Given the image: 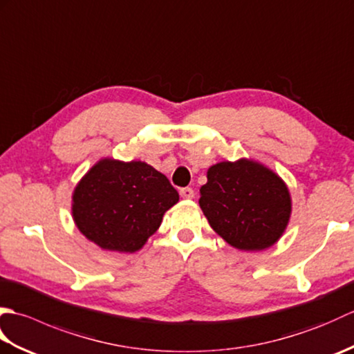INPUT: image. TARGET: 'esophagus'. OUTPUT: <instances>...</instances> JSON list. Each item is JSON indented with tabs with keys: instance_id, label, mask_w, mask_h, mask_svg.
I'll return each instance as SVG.
<instances>
[{
	"instance_id": "1",
	"label": "esophagus",
	"mask_w": 354,
	"mask_h": 354,
	"mask_svg": "<svg viewBox=\"0 0 354 354\" xmlns=\"http://www.w3.org/2000/svg\"><path fill=\"white\" fill-rule=\"evenodd\" d=\"M179 194H181V198H184V199H193L194 190L190 189V187H184V189L179 190Z\"/></svg>"
}]
</instances>
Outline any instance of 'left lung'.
<instances>
[{
	"label": "left lung",
	"mask_w": 354,
	"mask_h": 354,
	"mask_svg": "<svg viewBox=\"0 0 354 354\" xmlns=\"http://www.w3.org/2000/svg\"><path fill=\"white\" fill-rule=\"evenodd\" d=\"M207 179L199 205L225 242L242 251H261L283 236L292 202L277 173L242 158L212 165Z\"/></svg>",
	"instance_id": "left-lung-1"
}]
</instances>
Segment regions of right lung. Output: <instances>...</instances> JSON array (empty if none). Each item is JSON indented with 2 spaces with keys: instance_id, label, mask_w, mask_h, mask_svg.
<instances>
[{
  "instance_id": "1",
  "label": "right lung",
  "mask_w": 354,
  "mask_h": 354,
  "mask_svg": "<svg viewBox=\"0 0 354 354\" xmlns=\"http://www.w3.org/2000/svg\"><path fill=\"white\" fill-rule=\"evenodd\" d=\"M178 201L169 179L152 165L104 158L76 185L71 209L79 231L102 250L135 252Z\"/></svg>"
}]
</instances>
